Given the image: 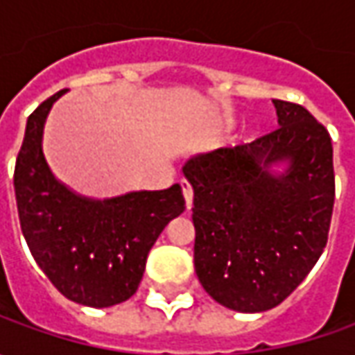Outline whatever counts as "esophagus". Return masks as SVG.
I'll return each instance as SVG.
<instances>
[{"label":"esophagus","instance_id":"esophagus-1","mask_svg":"<svg viewBox=\"0 0 355 355\" xmlns=\"http://www.w3.org/2000/svg\"><path fill=\"white\" fill-rule=\"evenodd\" d=\"M180 185H182V193H184L185 198V205H187V209H191V205H193V189H191V184L187 180H182Z\"/></svg>","mask_w":355,"mask_h":355}]
</instances>
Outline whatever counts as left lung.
<instances>
[{"mask_svg": "<svg viewBox=\"0 0 355 355\" xmlns=\"http://www.w3.org/2000/svg\"><path fill=\"white\" fill-rule=\"evenodd\" d=\"M272 103L280 126L184 166L193 187L198 279L239 312H263L291 296L320 259L334 209L328 130L300 104ZM282 159L289 170L277 178L268 166Z\"/></svg>", "mask_w": 355, "mask_h": 355, "instance_id": "1", "label": "left lung"}]
</instances>
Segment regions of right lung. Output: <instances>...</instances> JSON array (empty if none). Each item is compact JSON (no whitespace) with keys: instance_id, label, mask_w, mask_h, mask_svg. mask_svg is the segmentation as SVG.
<instances>
[{"instance_id":"obj_1","label":"right lung","mask_w":355,"mask_h":355,"mask_svg":"<svg viewBox=\"0 0 355 355\" xmlns=\"http://www.w3.org/2000/svg\"><path fill=\"white\" fill-rule=\"evenodd\" d=\"M59 90L27 118L13 187L23 237L35 263L69 300L106 308L128 300L164 227L185 209L182 187L114 199L75 196L49 170L41 138Z\"/></svg>"}]
</instances>
